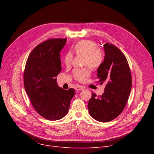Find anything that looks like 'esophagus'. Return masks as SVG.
<instances>
[{
	"instance_id": "esophagus-1",
	"label": "esophagus",
	"mask_w": 154,
	"mask_h": 154,
	"mask_svg": "<svg viewBox=\"0 0 154 154\" xmlns=\"http://www.w3.org/2000/svg\"><path fill=\"white\" fill-rule=\"evenodd\" d=\"M83 88H84V87L80 86V85H77V87H75L76 91H81V90H83Z\"/></svg>"
}]
</instances>
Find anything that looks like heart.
<instances>
[{"label":"heart","mask_w":154,"mask_h":154,"mask_svg":"<svg viewBox=\"0 0 154 154\" xmlns=\"http://www.w3.org/2000/svg\"><path fill=\"white\" fill-rule=\"evenodd\" d=\"M74 53L78 56H82L83 64L93 70L99 68L103 61V52L97 48V44L91 40H84L77 43L73 48ZM73 55L68 52L63 57V63L66 66L70 65ZM74 78L78 81L82 82L90 75V71L87 68L77 69L74 72Z\"/></svg>","instance_id":"obj_1"}]
</instances>
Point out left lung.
Instances as JSON below:
<instances>
[{"instance_id": "obj_1", "label": "left lung", "mask_w": 154, "mask_h": 154, "mask_svg": "<svg viewBox=\"0 0 154 154\" xmlns=\"http://www.w3.org/2000/svg\"><path fill=\"white\" fill-rule=\"evenodd\" d=\"M104 60L97 69L100 84H106L103 94H92L88 103L91 116L101 122H107L118 117L125 108L131 91L132 78L125 56L114 45H103Z\"/></svg>"}]
</instances>
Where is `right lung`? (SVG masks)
<instances>
[{
  "label": "right lung",
  "mask_w": 154,
  "mask_h": 154,
  "mask_svg": "<svg viewBox=\"0 0 154 154\" xmlns=\"http://www.w3.org/2000/svg\"><path fill=\"white\" fill-rule=\"evenodd\" d=\"M66 38H52L30 52L23 74L24 87L32 106L47 120H57L69 112L75 90H64L57 83L62 69L60 51Z\"/></svg>",
  "instance_id": "1"
}]
</instances>
